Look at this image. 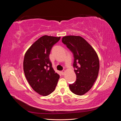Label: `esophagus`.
Segmentation results:
<instances>
[{
    "label": "esophagus",
    "instance_id": "34e87169",
    "mask_svg": "<svg viewBox=\"0 0 121 121\" xmlns=\"http://www.w3.org/2000/svg\"><path fill=\"white\" fill-rule=\"evenodd\" d=\"M65 70L62 71H61V74H62V75H65Z\"/></svg>",
    "mask_w": 121,
    "mask_h": 121
}]
</instances>
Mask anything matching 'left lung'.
Returning a JSON list of instances; mask_svg holds the SVG:
<instances>
[{"mask_svg":"<svg viewBox=\"0 0 121 121\" xmlns=\"http://www.w3.org/2000/svg\"><path fill=\"white\" fill-rule=\"evenodd\" d=\"M62 42L73 53V66L76 75V81L69 84L72 92L78 95L87 93L95 82L99 69V61L95 50L88 42L79 36H67L62 38Z\"/></svg>","mask_w":121,"mask_h":121,"instance_id":"8db88e82","label":"left lung"}]
</instances>
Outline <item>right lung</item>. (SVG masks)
Masks as SVG:
<instances>
[{
    "instance_id": "add662e5",
    "label": "right lung",
    "mask_w": 121,
    "mask_h": 121,
    "mask_svg": "<svg viewBox=\"0 0 121 121\" xmlns=\"http://www.w3.org/2000/svg\"><path fill=\"white\" fill-rule=\"evenodd\" d=\"M60 39V37L43 36L25 54L23 68L26 78L33 89L42 96L53 92L60 78L52 67L49 56L52 47Z\"/></svg>"
}]
</instances>
